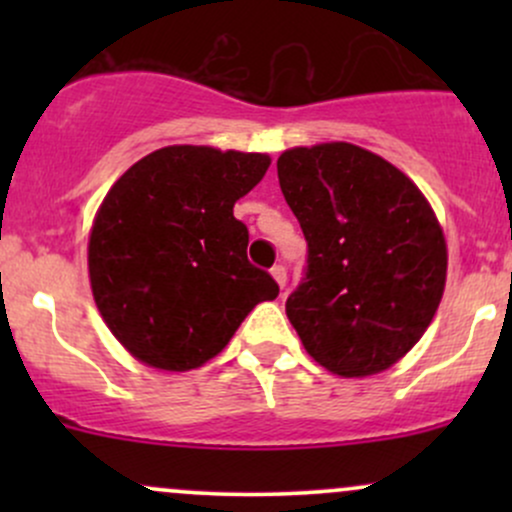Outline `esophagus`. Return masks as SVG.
<instances>
[{
  "mask_svg": "<svg viewBox=\"0 0 512 512\" xmlns=\"http://www.w3.org/2000/svg\"><path fill=\"white\" fill-rule=\"evenodd\" d=\"M272 276H274L276 284H279L281 289H284V286H286V267H284V264H274Z\"/></svg>",
  "mask_w": 512,
  "mask_h": 512,
  "instance_id": "esophagus-1",
  "label": "esophagus"
}]
</instances>
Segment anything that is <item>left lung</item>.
<instances>
[{"label": "left lung", "instance_id": "1", "mask_svg": "<svg viewBox=\"0 0 512 512\" xmlns=\"http://www.w3.org/2000/svg\"><path fill=\"white\" fill-rule=\"evenodd\" d=\"M308 243L286 315L320 366L363 378L421 339L445 289L443 228L402 170L361 146H296L276 161Z\"/></svg>", "mask_w": 512, "mask_h": 512}]
</instances>
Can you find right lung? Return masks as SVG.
Returning <instances> with one entry per match:
<instances>
[{"mask_svg":"<svg viewBox=\"0 0 512 512\" xmlns=\"http://www.w3.org/2000/svg\"><path fill=\"white\" fill-rule=\"evenodd\" d=\"M269 156L166 146L110 187L91 238L88 276L105 325L137 361L161 370L214 358L276 281L248 262L233 204Z\"/></svg>","mask_w":512,"mask_h":512,"instance_id":"1","label":"right lung"}]
</instances>
